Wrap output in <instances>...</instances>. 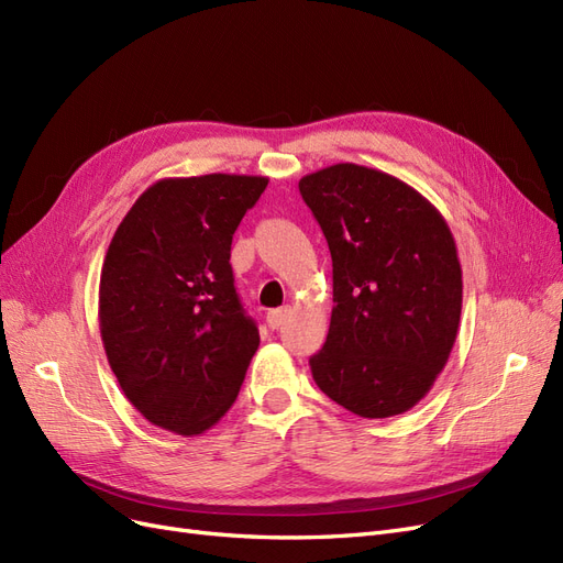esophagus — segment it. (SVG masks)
Listing matches in <instances>:
<instances>
[{
  "instance_id": "1",
  "label": "esophagus",
  "mask_w": 563,
  "mask_h": 563,
  "mask_svg": "<svg viewBox=\"0 0 563 563\" xmlns=\"http://www.w3.org/2000/svg\"><path fill=\"white\" fill-rule=\"evenodd\" d=\"M287 318H289V308L268 310V313H266V324H268L271 329H278Z\"/></svg>"
}]
</instances>
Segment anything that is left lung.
<instances>
[{"label":"left lung","instance_id":"obj_1","mask_svg":"<svg viewBox=\"0 0 563 563\" xmlns=\"http://www.w3.org/2000/svg\"><path fill=\"white\" fill-rule=\"evenodd\" d=\"M334 266L313 380L360 418L410 410L443 371L462 316V266L443 216L410 185L334 164L299 180Z\"/></svg>","mask_w":563,"mask_h":563}]
</instances>
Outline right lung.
<instances>
[{"label": "right lung", "instance_id": "right-lung-1", "mask_svg": "<svg viewBox=\"0 0 563 563\" xmlns=\"http://www.w3.org/2000/svg\"><path fill=\"white\" fill-rule=\"evenodd\" d=\"M268 178H164L115 229L99 280V329L124 397L180 435L232 408L260 345L236 295L232 239Z\"/></svg>", "mask_w": 563, "mask_h": 563}]
</instances>
